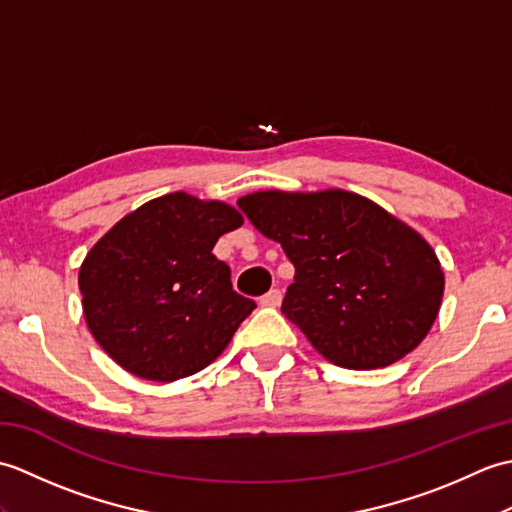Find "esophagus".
<instances>
[{
  "label": "esophagus",
  "mask_w": 512,
  "mask_h": 512,
  "mask_svg": "<svg viewBox=\"0 0 512 512\" xmlns=\"http://www.w3.org/2000/svg\"><path fill=\"white\" fill-rule=\"evenodd\" d=\"M281 297H284V295H281V290L273 288V290H268L262 299H259V303H262V306H268V308H277L281 303Z\"/></svg>",
  "instance_id": "obj_1"
}]
</instances>
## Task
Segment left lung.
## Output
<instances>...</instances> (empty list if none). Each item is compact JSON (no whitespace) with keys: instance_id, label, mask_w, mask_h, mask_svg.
<instances>
[{"instance_id":"1","label":"left lung","mask_w":512,"mask_h":512,"mask_svg":"<svg viewBox=\"0 0 512 512\" xmlns=\"http://www.w3.org/2000/svg\"><path fill=\"white\" fill-rule=\"evenodd\" d=\"M237 206L295 266L281 312L330 363L387 367L429 334L444 295L440 259L383 206L343 189L255 191Z\"/></svg>"}]
</instances>
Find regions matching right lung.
I'll list each match as a JSON object with an SVG mask.
<instances>
[{
  "label": "right lung",
  "mask_w": 512,
  "mask_h": 512,
  "mask_svg": "<svg viewBox=\"0 0 512 512\" xmlns=\"http://www.w3.org/2000/svg\"><path fill=\"white\" fill-rule=\"evenodd\" d=\"M242 224L235 206L176 191L127 213L90 248L79 270L83 314L112 361L171 383L226 350L255 301L233 290L213 246Z\"/></svg>",
  "instance_id": "obj_1"
}]
</instances>
